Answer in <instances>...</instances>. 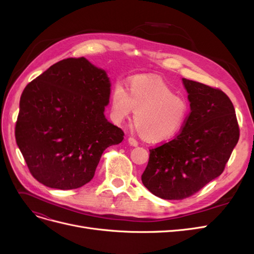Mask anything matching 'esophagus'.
I'll return each instance as SVG.
<instances>
[{"instance_id": "esophagus-1", "label": "esophagus", "mask_w": 254, "mask_h": 254, "mask_svg": "<svg viewBox=\"0 0 254 254\" xmlns=\"http://www.w3.org/2000/svg\"><path fill=\"white\" fill-rule=\"evenodd\" d=\"M128 143L131 146H133V147H136V146L139 145V143H137V141L133 139V137H128Z\"/></svg>"}]
</instances>
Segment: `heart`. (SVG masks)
I'll use <instances>...</instances> for the list:
<instances>
[{
  "mask_svg": "<svg viewBox=\"0 0 254 254\" xmlns=\"http://www.w3.org/2000/svg\"><path fill=\"white\" fill-rule=\"evenodd\" d=\"M134 109L136 130L152 143L173 139L189 117L186 99L175 95L164 81L146 75L130 79L129 91L121 83L112 90L110 117L115 124H122Z\"/></svg>",
  "mask_w": 254,
  "mask_h": 254,
  "instance_id": "obj_1",
  "label": "heart"
}]
</instances>
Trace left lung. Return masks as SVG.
Wrapping results in <instances>:
<instances>
[{"mask_svg": "<svg viewBox=\"0 0 254 254\" xmlns=\"http://www.w3.org/2000/svg\"><path fill=\"white\" fill-rule=\"evenodd\" d=\"M190 113L174 140L150 149L142 182L167 200L194 195L216 179L240 139L232 102L221 90L182 78Z\"/></svg>", "mask_w": 254, "mask_h": 254, "instance_id": "left-lung-1", "label": "left lung"}]
</instances>
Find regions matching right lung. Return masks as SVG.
Returning a JSON list of instances; mask_svg holds the SVG:
<instances>
[{"label": "right lung", "instance_id": "add662e5", "mask_svg": "<svg viewBox=\"0 0 254 254\" xmlns=\"http://www.w3.org/2000/svg\"><path fill=\"white\" fill-rule=\"evenodd\" d=\"M110 93L107 72L83 57L61 60L27 84L16 141L35 179L58 190L92 180L104 150L124 139L105 117Z\"/></svg>", "mask_w": 254, "mask_h": 254}]
</instances>
